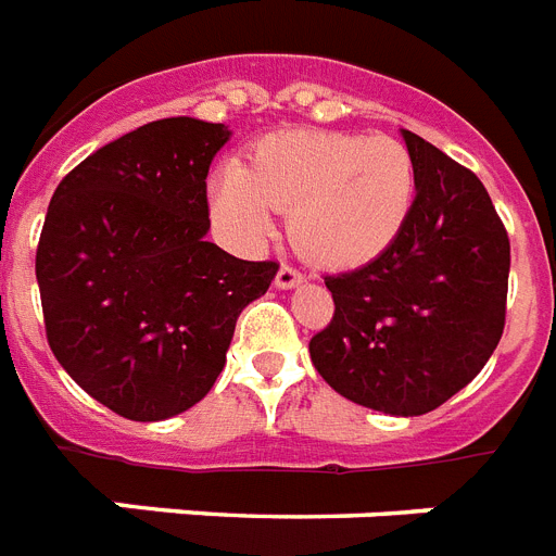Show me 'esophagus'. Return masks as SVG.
Here are the masks:
<instances>
[{
	"label": "esophagus",
	"mask_w": 556,
	"mask_h": 556,
	"mask_svg": "<svg viewBox=\"0 0 556 556\" xmlns=\"http://www.w3.org/2000/svg\"><path fill=\"white\" fill-rule=\"evenodd\" d=\"M301 281H304L301 269H295L292 264L278 266V275H275V287H281V290H292V287H299Z\"/></svg>",
	"instance_id": "esophagus-1"
}]
</instances>
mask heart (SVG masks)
<instances>
[{
    "label": "heart",
    "mask_w": 556,
    "mask_h": 556,
    "mask_svg": "<svg viewBox=\"0 0 556 556\" xmlns=\"http://www.w3.org/2000/svg\"><path fill=\"white\" fill-rule=\"evenodd\" d=\"M416 201V166L393 137L275 131L257 140L247 168L224 166L208 184L215 224L243 247L290 212V235L309 261L362 266L396 241Z\"/></svg>",
    "instance_id": "obj_1"
}]
</instances>
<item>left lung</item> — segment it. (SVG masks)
<instances>
[{"label":"left lung","instance_id":"1","mask_svg":"<svg viewBox=\"0 0 556 556\" xmlns=\"http://www.w3.org/2000/svg\"><path fill=\"white\" fill-rule=\"evenodd\" d=\"M404 143L416 166L410 217L370 264L324 278L336 313L309 358L350 402L421 416L459 393L503 339L510 241L470 168L413 131Z\"/></svg>","mask_w":556,"mask_h":556}]
</instances>
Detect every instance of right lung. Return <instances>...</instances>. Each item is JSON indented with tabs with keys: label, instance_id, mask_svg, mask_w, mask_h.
<instances>
[{
	"label": "right lung",
	"instance_id": "right-lung-1",
	"mask_svg": "<svg viewBox=\"0 0 556 556\" xmlns=\"http://www.w3.org/2000/svg\"><path fill=\"white\" fill-rule=\"evenodd\" d=\"M226 140L224 123L154 119L71 168L48 206L37 247L48 344L123 419L201 402L238 315L278 273L206 241V175Z\"/></svg>",
	"mask_w": 556,
	"mask_h": 556
}]
</instances>
